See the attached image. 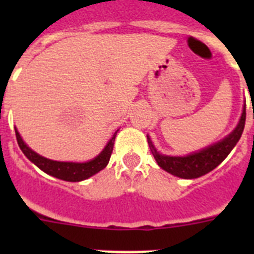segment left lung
I'll use <instances>...</instances> for the list:
<instances>
[{"mask_svg":"<svg viewBox=\"0 0 254 254\" xmlns=\"http://www.w3.org/2000/svg\"><path fill=\"white\" fill-rule=\"evenodd\" d=\"M244 125H246V105L243 108V113H242L239 123L232 133L219 142L197 152H192L187 156L161 155L156 151L149 136H147V142H149L150 150L154 155L155 160L161 169L170 173L173 176L179 177V178L194 179L205 176L208 172L214 170L219 164L223 163L224 159L234 149L238 141L241 140Z\"/></svg>","mask_w":254,"mask_h":254,"instance_id":"8db88e82","label":"left lung"}]
</instances>
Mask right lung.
I'll return each mask as SVG.
<instances>
[{"mask_svg":"<svg viewBox=\"0 0 254 254\" xmlns=\"http://www.w3.org/2000/svg\"><path fill=\"white\" fill-rule=\"evenodd\" d=\"M117 132L118 131L114 132V134L112 136L109 142L107 143V146L104 147V150H103L96 158H94L93 160L86 161V163H69V161L51 160V159H47L44 158V156H40L39 154L33 151V150L22 141L21 136H20V133L17 132V129L15 128L17 143H19L20 149H21V151L24 152V155H25L26 158H28L31 163H34L40 170H43L44 173H47L49 176L56 177V178L67 182L84 181V179L90 178L91 176H94V174H96L98 172L104 169L108 165V163H109V159H111Z\"/></svg>","mask_w":254,"mask_h":254,"instance_id":"obj_1","label":"right lung"}]
</instances>
